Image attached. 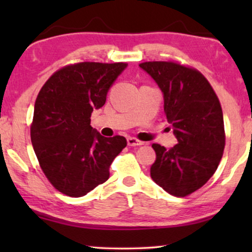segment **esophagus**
I'll use <instances>...</instances> for the list:
<instances>
[{"label": "esophagus", "mask_w": 252, "mask_h": 252, "mask_svg": "<svg viewBox=\"0 0 252 252\" xmlns=\"http://www.w3.org/2000/svg\"><path fill=\"white\" fill-rule=\"evenodd\" d=\"M127 144H128L129 147H136V146H142L143 142L142 141L137 140L136 137H128V139H127Z\"/></svg>", "instance_id": "34e87169"}]
</instances>
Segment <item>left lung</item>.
Returning <instances> with one entry per match:
<instances>
[{"mask_svg":"<svg viewBox=\"0 0 252 252\" xmlns=\"http://www.w3.org/2000/svg\"><path fill=\"white\" fill-rule=\"evenodd\" d=\"M164 94V111L178 143L167 150L153 148L156 161L151 179L168 194L185 197L215 174L225 148V127L219 98L204 75L178 62H144Z\"/></svg>","mask_w":252,"mask_h":252,"instance_id":"left-lung-1","label":"left lung"}]
</instances>
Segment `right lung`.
Wrapping results in <instances>:
<instances>
[{
  "label": "right lung",
  "instance_id": "add662e5",
  "mask_svg": "<svg viewBox=\"0 0 252 252\" xmlns=\"http://www.w3.org/2000/svg\"><path fill=\"white\" fill-rule=\"evenodd\" d=\"M127 63L81 62L60 68L37 94L31 140L40 167L55 189L81 197L108 180L110 165L127 141L93 129L91 116Z\"/></svg>",
  "mask_w": 252,
  "mask_h": 252
}]
</instances>
